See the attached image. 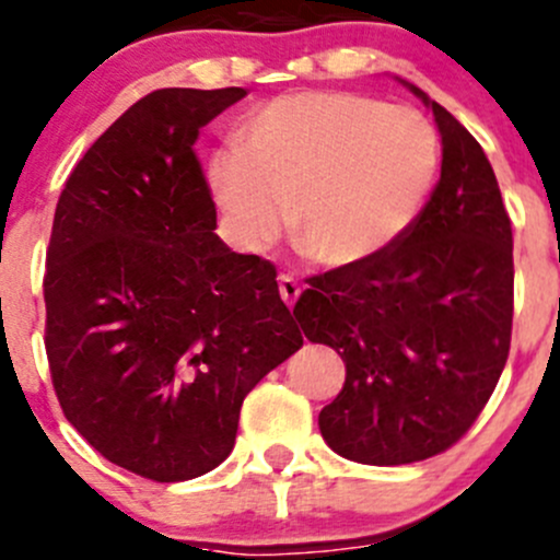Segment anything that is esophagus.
<instances>
[{
	"label": "esophagus",
	"instance_id": "obj_1",
	"mask_svg": "<svg viewBox=\"0 0 560 560\" xmlns=\"http://www.w3.org/2000/svg\"><path fill=\"white\" fill-rule=\"evenodd\" d=\"M279 295L292 308L298 303V298H301V284L292 276H279Z\"/></svg>",
	"mask_w": 560,
	"mask_h": 560
}]
</instances>
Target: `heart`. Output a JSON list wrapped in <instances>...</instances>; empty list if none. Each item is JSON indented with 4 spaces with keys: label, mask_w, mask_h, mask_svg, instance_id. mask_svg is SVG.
Instances as JSON below:
<instances>
[{
    "label": "heart",
    "mask_w": 560,
    "mask_h": 560,
    "mask_svg": "<svg viewBox=\"0 0 560 560\" xmlns=\"http://www.w3.org/2000/svg\"><path fill=\"white\" fill-rule=\"evenodd\" d=\"M439 138L422 113L349 92H295L259 107L238 151H217L208 186L248 252L290 233L322 268L387 252L420 217L439 173Z\"/></svg>",
    "instance_id": "1"
}]
</instances>
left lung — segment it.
Returning a JSON list of instances; mask_svg holds the SVG:
<instances>
[{"label":"left lung","mask_w":560,"mask_h":560,"mask_svg":"<svg viewBox=\"0 0 560 560\" xmlns=\"http://www.w3.org/2000/svg\"><path fill=\"white\" fill-rule=\"evenodd\" d=\"M442 135V178L380 257L308 279V341L341 354L347 382L319 411L327 447L404 466L453 447L495 389L512 338V224L482 145L415 83Z\"/></svg>","instance_id":"left-lung-1"}]
</instances>
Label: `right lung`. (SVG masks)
<instances>
[{
  "label": "right lung",
  "mask_w": 560,
  "mask_h": 560,
  "mask_svg": "<svg viewBox=\"0 0 560 560\" xmlns=\"http://www.w3.org/2000/svg\"><path fill=\"white\" fill-rule=\"evenodd\" d=\"M244 89H160L83 154L56 202L45 352L65 417L116 466L184 482L233 453L241 404L303 347L276 268L233 252L195 156Z\"/></svg>",
  "instance_id": "right-lung-1"
}]
</instances>
